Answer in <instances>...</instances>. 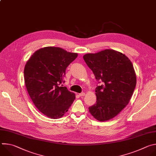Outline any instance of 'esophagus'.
Returning <instances> with one entry per match:
<instances>
[{
    "instance_id": "34e87169",
    "label": "esophagus",
    "mask_w": 156,
    "mask_h": 156,
    "mask_svg": "<svg viewBox=\"0 0 156 156\" xmlns=\"http://www.w3.org/2000/svg\"><path fill=\"white\" fill-rule=\"evenodd\" d=\"M84 95H85V93H80V94H79V96H80V97L84 96Z\"/></svg>"
}]
</instances>
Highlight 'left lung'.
<instances>
[{
	"label": "left lung",
	"mask_w": 156,
	"mask_h": 156,
	"mask_svg": "<svg viewBox=\"0 0 156 156\" xmlns=\"http://www.w3.org/2000/svg\"><path fill=\"white\" fill-rule=\"evenodd\" d=\"M83 58L96 79L103 83L96 88V103L89 107L100 122L114 118L127 105L136 84V76L130 60L112 49L84 55Z\"/></svg>",
	"instance_id": "left-lung-1"
}]
</instances>
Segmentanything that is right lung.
<instances>
[{"label":"right lung","instance_id":"add662e5","mask_svg":"<svg viewBox=\"0 0 156 156\" xmlns=\"http://www.w3.org/2000/svg\"><path fill=\"white\" fill-rule=\"evenodd\" d=\"M78 56L57 47L36 51L27 61L24 78L28 93L36 108L50 119L62 117L75 99L63 86L65 70Z\"/></svg>","mask_w":156,"mask_h":156}]
</instances>
